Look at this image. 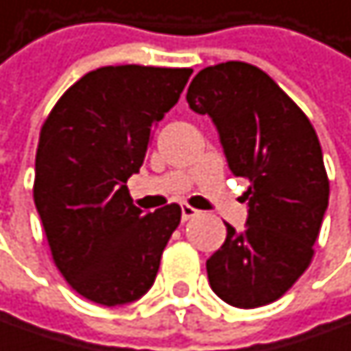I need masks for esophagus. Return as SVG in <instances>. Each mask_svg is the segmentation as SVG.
Instances as JSON below:
<instances>
[{"label":"esophagus","mask_w":351,"mask_h":351,"mask_svg":"<svg viewBox=\"0 0 351 351\" xmlns=\"http://www.w3.org/2000/svg\"><path fill=\"white\" fill-rule=\"evenodd\" d=\"M199 212H197L196 208H192V206H182V220L186 222V220H190V218H194V216H197Z\"/></svg>","instance_id":"obj_1"}]
</instances>
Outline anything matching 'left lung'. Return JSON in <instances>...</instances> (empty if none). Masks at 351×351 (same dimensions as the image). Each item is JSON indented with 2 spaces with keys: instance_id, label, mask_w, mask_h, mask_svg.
Returning <instances> with one entry per match:
<instances>
[{
  "instance_id": "left-lung-1",
  "label": "left lung",
  "mask_w": 351,
  "mask_h": 351,
  "mask_svg": "<svg viewBox=\"0 0 351 351\" xmlns=\"http://www.w3.org/2000/svg\"><path fill=\"white\" fill-rule=\"evenodd\" d=\"M188 105L218 129L228 167L248 182L246 228L206 261L212 291L252 309L283 297L313 258L329 182L317 133L305 112L261 68L222 62L199 70Z\"/></svg>"
}]
</instances>
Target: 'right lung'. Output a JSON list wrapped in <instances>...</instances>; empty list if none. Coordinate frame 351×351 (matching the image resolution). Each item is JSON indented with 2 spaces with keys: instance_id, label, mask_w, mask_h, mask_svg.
<instances>
[{
  "instance_id": "right-lung-1",
  "label": "right lung",
  "mask_w": 351,
  "mask_h": 351,
  "mask_svg": "<svg viewBox=\"0 0 351 351\" xmlns=\"http://www.w3.org/2000/svg\"><path fill=\"white\" fill-rule=\"evenodd\" d=\"M192 68L103 66L74 82L42 125L34 202L68 285L99 305H127L155 281L182 208L143 212L127 180Z\"/></svg>"
}]
</instances>
